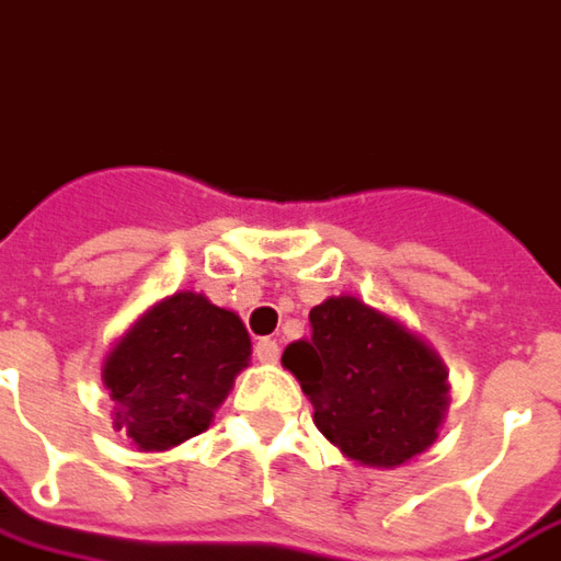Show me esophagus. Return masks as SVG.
Masks as SVG:
<instances>
[{"label": "esophagus", "instance_id": "obj_1", "mask_svg": "<svg viewBox=\"0 0 561 561\" xmlns=\"http://www.w3.org/2000/svg\"><path fill=\"white\" fill-rule=\"evenodd\" d=\"M280 357V345L274 339H259L256 342V360L259 363H277Z\"/></svg>", "mask_w": 561, "mask_h": 561}]
</instances>
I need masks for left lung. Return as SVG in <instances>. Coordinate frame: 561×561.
<instances>
[{
  "instance_id": "1",
  "label": "left lung",
  "mask_w": 561,
  "mask_h": 561,
  "mask_svg": "<svg viewBox=\"0 0 561 561\" xmlns=\"http://www.w3.org/2000/svg\"><path fill=\"white\" fill-rule=\"evenodd\" d=\"M311 335L284 351L314 424L347 461L393 470L434 446L449 409V369L403 320L357 296L311 308Z\"/></svg>"
}]
</instances>
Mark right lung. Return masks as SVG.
<instances>
[{"label":"right lung","instance_id":"1","mask_svg":"<svg viewBox=\"0 0 561 561\" xmlns=\"http://www.w3.org/2000/svg\"><path fill=\"white\" fill-rule=\"evenodd\" d=\"M250 354L234 311L195 289L164 296L115 339L103 360L112 427L140 451H168L204 434Z\"/></svg>","mask_w":561,"mask_h":561}]
</instances>
